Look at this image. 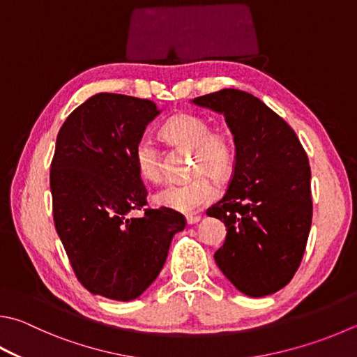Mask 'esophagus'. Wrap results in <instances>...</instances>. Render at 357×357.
Returning a JSON list of instances; mask_svg holds the SVG:
<instances>
[{"instance_id": "34e87169", "label": "esophagus", "mask_w": 357, "mask_h": 357, "mask_svg": "<svg viewBox=\"0 0 357 357\" xmlns=\"http://www.w3.org/2000/svg\"><path fill=\"white\" fill-rule=\"evenodd\" d=\"M199 220H201L199 215H187V223L189 225H195L199 222Z\"/></svg>"}]
</instances>
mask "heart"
<instances>
[{
  "mask_svg": "<svg viewBox=\"0 0 357 357\" xmlns=\"http://www.w3.org/2000/svg\"><path fill=\"white\" fill-rule=\"evenodd\" d=\"M162 135L174 145L192 148V173L195 176L183 183L170 184L154 195V203L178 212H195L218 197V189L206 173L223 176L234 162V144L222 128H211L204 116L181 114L168 120ZM135 165L140 176L160 183L164 179L160 153L150 139H140L134 151Z\"/></svg>",
  "mask_w": 357,
  "mask_h": 357,
  "instance_id": "heart-1",
  "label": "heart"
}]
</instances>
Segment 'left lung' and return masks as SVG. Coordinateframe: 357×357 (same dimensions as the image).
Masks as SVG:
<instances>
[{
    "label": "left lung",
    "instance_id": "left-lung-1",
    "mask_svg": "<svg viewBox=\"0 0 357 357\" xmlns=\"http://www.w3.org/2000/svg\"><path fill=\"white\" fill-rule=\"evenodd\" d=\"M193 102L223 114L236 144L228 190L206 211L228 231L213 257L242 294H275L300 267L312 223L307 154L294 129L251 93L223 89Z\"/></svg>",
    "mask_w": 357,
    "mask_h": 357
}]
</instances>
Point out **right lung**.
Segmentation results:
<instances>
[{"instance_id":"obj_1","label":"right lung","mask_w":357,"mask_h":357,"mask_svg":"<svg viewBox=\"0 0 357 357\" xmlns=\"http://www.w3.org/2000/svg\"><path fill=\"white\" fill-rule=\"evenodd\" d=\"M159 114L150 100L96 93L63 121L50 170L56 231L75 275L93 295L116 301L140 296L164 267L185 218L146 204L134 159L145 128Z\"/></svg>"}]
</instances>
